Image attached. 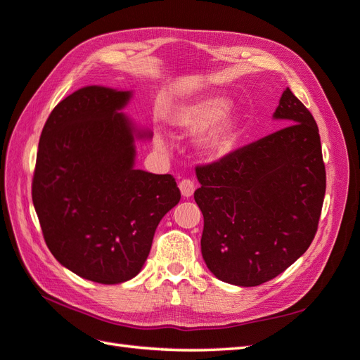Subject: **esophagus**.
<instances>
[{"label":"esophagus","mask_w":360,"mask_h":360,"mask_svg":"<svg viewBox=\"0 0 360 360\" xmlns=\"http://www.w3.org/2000/svg\"><path fill=\"white\" fill-rule=\"evenodd\" d=\"M179 188H180V192L184 198H189L193 195L195 192V183L191 180V179H183L180 183H179Z\"/></svg>","instance_id":"esophagus-1"}]
</instances>
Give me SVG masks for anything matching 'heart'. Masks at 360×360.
I'll return each mask as SVG.
<instances>
[{"label": "heart", "mask_w": 360, "mask_h": 360, "mask_svg": "<svg viewBox=\"0 0 360 360\" xmlns=\"http://www.w3.org/2000/svg\"><path fill=\"white\" fill-rule=\"evenodd\" d=\"M224 97H202L184 105L177 112L174 123L180 132L201 138L198 146L210 159H221L231 151L236 141V122L230 111H226ZM159 147H165V139L156 136Z\"/></svg>", "instance_id": "1"}]
</instances>
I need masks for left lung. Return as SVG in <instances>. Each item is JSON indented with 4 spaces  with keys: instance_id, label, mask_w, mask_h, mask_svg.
I'll list each match as a JSON object with an SVG mask.
<instances>
[{
    "instance_id": "1",
    "label": "left lung",
    "mask_w": 360,
    "mask_h": 360,
    "mask_svg": "<svg viewBox=\"0 0 360 360\" xmlns=\"http://www.w3.org/2000/svg\"><path fill=\"white\" fill-rule=\"evenodd\" d=\"M287 127L197 167L201 252L228 284L257 287L302 257L317 233L326 192L319 127L290 89L274 114Z\"/></svg>"
}]
</instances>
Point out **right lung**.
Instances as JSON below:
<instances>
[{"mask_svg":"<svg viewBox=\"0 0 360 360\" xmlns=\"http://www.w3.org/2000/svg\"><path fill=\"white\" fill-rule=\"evenodd\" d=\"M130 97L90 85L61 101L41 130L32 177L52 255L108 285L139 274L160 219L181 197L171 174L135 169V139L151 134L120 112Z\"/></svg>","mask_w":360,"mask_h":360,"instance_id":"obj_1","label":"right lung"}]
</instances>
